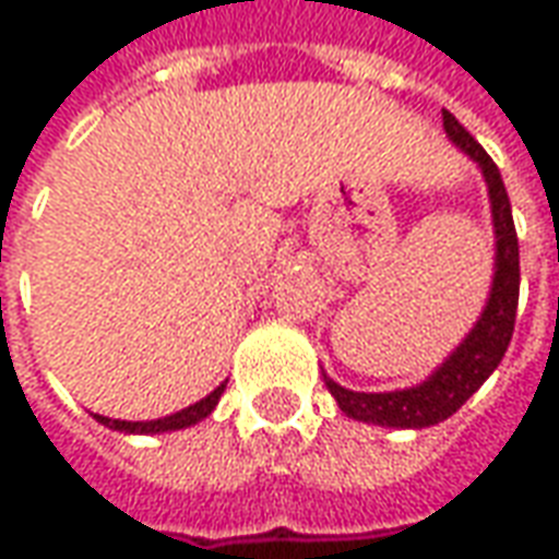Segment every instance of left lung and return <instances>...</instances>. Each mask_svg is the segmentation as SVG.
Wrapping results in <instances>:
<instances>
[{"instance_id": "1", "label": "left lung", "mask_w": 559, "mask_h": 559, "mask_svg": "<svg viewBox=\"0 0 559 559\" xmlns=\"http://www.w3.org/2000/svg\"><path fill=\"white\" fill-rule=\"evenodd\" d=\"M441 115H444V133L450 136V142L478 164L480 176L487 182L492 240H496L492 283L478 322L472 325V331L465 334L448 359L441 361L432 374L417 386L392 392H356L334 383L322 371L325 386L337 399L346 417L386 426V429H426V426H438L441 419L453 417L484 386V380L499 368V361L511 344L514 317H518L521 252H518V230H514V218H511V200H508L506 182L499 176V167L492 164V157L472 140V133L448 109Z\"/></svg>"}]
</instances>
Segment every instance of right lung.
<instances>
[{
	"instance_id": "right-lung-1",
	"label": "right lung",
	"mask_w": 559,
	"mask_h": 559,
	"mask_svg": "<svg viewBox=\"0 0 559 559\" xmlns=\"http://www.w3.org/2000/svg\"><path fill=\"white\" fill-rule=\"evenodd\" d=\"M228 383H218L206 399H200V402L188 404L182 411H176V414H169V417H157V419H111L103 417V414H94L96 423H103V426H109L115 432H124V435H164V432H179V429H188V426H198L200 419H206L215 411V404L222 399V392H225Z\"/></svg>"
}]
</instances>
